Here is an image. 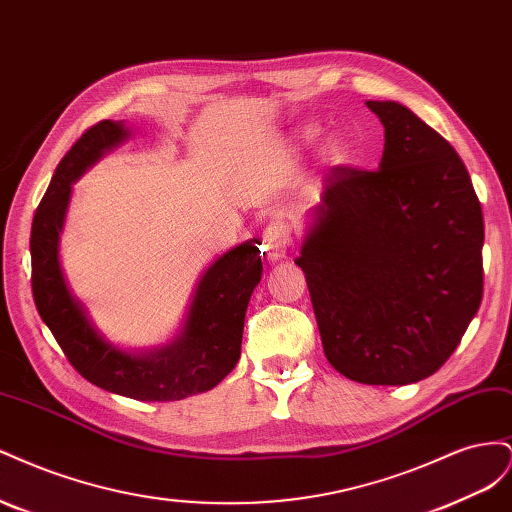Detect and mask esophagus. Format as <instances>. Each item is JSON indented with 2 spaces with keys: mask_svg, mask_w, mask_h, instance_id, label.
Returning <instances> with one entry per match:
<instances>
[{
  "mask_svg": "<svg viewBox=\"0 0 512 512\" xmlns=\"http://www.w3.org/2000/svg\"><path fill=\"white\" fill-rule=\"evenodd\" d=\"M262 241H265V252L271 260H280L286 256L288 247H290V232L282 224H273L265 230L262 235Z\"/></svg>",
  "mask_w": 512,
  "mask_h": 512,
  "instance_id": "1",
  "label": "esophagus"
}]
</instances>
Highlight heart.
Wrapping results in <instances>:
<instances>
[{
  "instance_id": "1",
  "label": "heart",
  "mask_w": 512,
  "mask_h": 512,
  "mask_svg": "<svg viewBox=\"0 0 512 512\" xmlns=\"http://www.w3.org/2000/svg\"><path fill=\"white\" fill-rule=\"evenodd\" d=\"M316 138V128H307L301 134V143H312ZM350 153V141L344 134H333L324 145V156L329 162H344Z\"/></svg>"
}]
</instances>
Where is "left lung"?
Here are the masks:
<instances>
[{
	"instance_id": "8db88e82",
	"label": "left lung",
	"mask_w": 512,
	"mask_h": 512,
	"mask_svg": "<svg viewBox=\"0 0 512 512\" xmlns=\"http://www.w3.org/2000/svg\"><path fill=\"white\" fill-rule=\"evenodd\" d=\"M378 170L333 166L303 269L329 363L363 384L418 382L448 361L483 299V209L451 143L397 102Z\"/></svg>"
}]
</instances>
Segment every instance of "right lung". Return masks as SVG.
Returning <instances> with one entry per match:
<instances>
[{"mask_svg":"<svg viewBox=\"0 0 512 512\" xmlns=\"http://www.w3.org/2000/svg\"><path fill=\"white\" fill-rule=\"evenodd\" d=\"M126 136L121 123L104 119L87 128L57 164L29 237L32 292L40 318L85 380L123 397L175 401L213 389L235 369L245 309L262 273L256 247L260 241H245L207 269L173 344L147 356H132L106 344L72 299L59 267L57 243L72 181Z\"/></svg>","mask_w":512,"mask_h":512,"instance_id":"obj_1","label":"right lung"}]
</instances>
